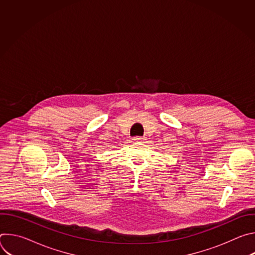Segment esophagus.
I'll use <instances>...</instances> for the list:
<instances>
[{
	"mask_svg": "<svg viewBox=\"0 0 255 255\" xmlns=\"http://www.w3.org/2000/svg\"><path fill=\"white\" fill-rule=\"evenodd\" d=\"M132 140L137 141V142H142V141L145 140V138H144V137H134Z\"/></svg>",
	"mask_w": 255,
	"mask_h": 255,
	"instance_id": "1",
	"label": "esophagus"
}]
</instances>
